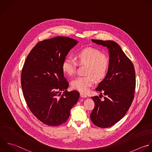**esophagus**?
Instances as JSON below:
<instances>
[{
    "instance_id": "esophagus-1",
    "label": "esophagus",
    "mask_w": 152,
    "mask_h": 152,
    "mask_svg": "<svg viewBox=\"0 0 152 152\" xmlns=\"http://www.w3.org/2000/svg\"><path fill=\"white\" fill-rule=\"evenodd\" d=\"M80 96L82 97V98H86L87 97V95L83 92H80Z\"/></svg>"
}]
</instances>
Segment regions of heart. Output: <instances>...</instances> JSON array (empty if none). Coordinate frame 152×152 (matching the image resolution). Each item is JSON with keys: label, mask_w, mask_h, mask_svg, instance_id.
Instances as JSON below:
<instances>
[{"label": "heart", "mask_w": 152, "mask_h": 152, "mask_svg": "<svg viewBox=\"0 0 152 152\" xmlns=\"http://www.w3.org/2000/svg\"><path fill=\"white\" fill-rule=\"evenodd\" d=\"M75 59L76 62L66 58L61 65L63 72L69 76L75 75L77 64L86 66L85 75L86 76L73 80L71 83L73 89L86 92L94 83L95 79L100 82L106 77L109 70L110 59L107 55L99 50L92 47L83 48L76 54Z\"/></svg>", "instance_id": "1"}]
</instances>
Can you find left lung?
<instances>
[{
    "label": "left lung",
    "mask_w": 152,
    "mask_h": 152,
    "mask_svg": "<svg viewBox=\"0 0 152 152\" xmlns=\"http://www.w3.org/2000/svg\"><path fill=\"white\" fill-rule=\"evenodd\" d=\"M92 42L108 48L110 67L105 79L96 91L105 96L101 100L92 96L95 107L91 114L92 122L97 127L108 128L118 123L126 115L134 97L136 72L133 64L113 41L92 39Z\"/></svg>",
    "instance_id": "left-lung-1"
}]
</instances>
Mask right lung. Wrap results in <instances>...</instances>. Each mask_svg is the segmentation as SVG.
I'll use <instances>...</instances> for the list:
<instances>
[{
    "label": "right lung",
    "mask_w": 152,
    "mask_h": 152,
    "mask_svg": "<svg viewBox=\"0 0 152 152\" xmlns=\"http://www.w3.org/2000/svg\"><path fill=\"white\" fill-rule=\"evenodd\" d=\"M77 42L66 37L39 41L23 64L20 79L23 97L32 113L45 125L64 123L79 98L78 91H67L69 83L61 68L69 51Z\"/></svg>",
    "instance_id": "right-lung-1"
}]
</instances>
